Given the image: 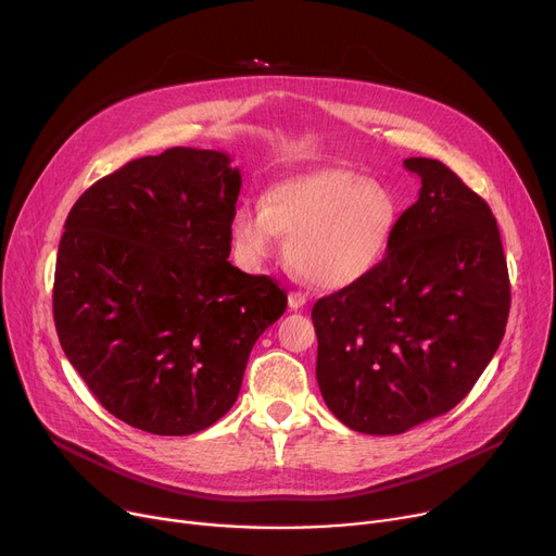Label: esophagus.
I'll use <instances>...</instances> for the list:
<instances>
[{"label":"esophagus","instance_id":"esophagus-1","mask_svg":"<svg viewBox=\"0 0 556 556\" xmlns=\"http://www.w3.org/2000/svg\"><path fill=\"white\" fill-rule=\"evenodd\" d=\"M306 304V295L304 293H298V290H293V293H288V306L290 311H298Z\"/></svg>","mask_w":556,"mask_h":556}]
</instances>
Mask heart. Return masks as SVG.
Instances as JSON below:
<instances>
[{
	"mask_svg": "<svg viewBox=\"0 0 556 556\" xmlns=\"http://www.w3.org/2000/svg\"><path fill=\"white\" fill-rule=\"evenodd\" d=\"M399 220L388 187L346 168H315L275 185L266 204L243 202L231 218V243L256 270L279 250L298 275L319 288H346L369 277L390 248Z\"/></svg>",
	"mask_w": 556,
	"mask_h": 556,
	"instance_id": "1",
	"label": "heart"
}]
</instances>
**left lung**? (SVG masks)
I'll return each instance as SVG.
<instances>
[{
  "label": "left lung",
  "instance_id": "8db88e82",
  "mask_svg": "<svg viewBox=\"0 0 556 556\" xmlns=\"http://www.w3.org/2000/svg\"><path fill=\"white\" fill-rule=\"evenodd\" d=\"M419 198L369 277L317 300V386L365 434H401L471 392L501 346L509 273L489 204L430 157H407Z\"/></svg>",
  "mask_w": 556,
  "mask_h": 556
}]
</instances>
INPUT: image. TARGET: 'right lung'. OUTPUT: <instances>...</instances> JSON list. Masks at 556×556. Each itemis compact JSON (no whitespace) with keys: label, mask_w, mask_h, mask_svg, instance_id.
Segmentation results:
<instances>
[{"label":"right lung","mask_w":556,"mask_h":556,"mask_svg":"<svg viewBox=\"0 0 556 556\" xmlns=\"http://www.w3.org/2000/svg\"><path fill=\"white\" fill-rule=\"evenodd\" d=\"M241 170L175 146L132 160L72 207L55 258L53 319L72 367L110 415L193 434L239 396L286 293L227 261Z\"/></svg>","instance_id":"add662e5"}]
</instances>
